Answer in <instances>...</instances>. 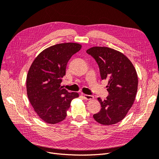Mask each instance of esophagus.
<instances>
[{
  "label": "esophagus",
  "mask_w": 159,
  "mask_h": 159,
  "mask_svg": "<svg viewBox=\"0 0 159 159\" xmlns=\"http://www.w3.org/2000/svg\"><path fill=\"white\" fill-rule=\"evenodd\" d=\"M84 97L85 99L87 100H90L93 99V96L91 95H87V94H84Z\"/></svg>",
  "instance_id": "obj_1"
}]
</instances>
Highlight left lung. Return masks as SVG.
<instances>
[{"mask_svg": "<svg viewBox=\"0 0 159 159\" xmlns=\"http://www.w3.org/2000/svg\"><path fill=\"white\" fill-rule=\"evenodd\" d=\"M86 52L97 62L102 80H107L109 95L102 101V109L93 115L96 121L110 125L126 116L135 99L138 77L131 61L122 53L107 47H92Z\"/></svg>", "mask_w": 159, "mask_h": 159, "instance_id": "left-lung-1", "label": "left lung"}]
</instances>
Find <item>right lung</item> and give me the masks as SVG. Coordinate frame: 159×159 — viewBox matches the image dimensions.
<instances>
[{
  "label": "right lung",
  "instance_id": "right-lung-1",
  "mask_svg": "<svg viewBox=\"0 0 159 159\" xmlns=\"http://www.w3.org/2000/svg\"><path fill=\"white\" fill-rule=\"evenodd\" d=\"M81 46L63 43L43 50L34 60L26 78L28 99L35 112L46 123L56 124L66 118L76 92H68L60 86L67 64Z\"/></svg>",
  "mask_w": 159,
  "mask_h": 159
}]
</instances>
